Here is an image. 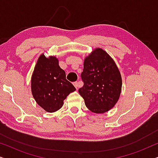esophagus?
<instances>
[{
  "label": "esophagus",
  "mask_w": 158,
  "mask_h": 158,
  "mask_svg": "<svg viewBox=\"0 0 158 158\" xmlns=\"http://www.w3.org/2000/svg\"><path fill=\"white\" fill-rule=\"evenodd\" d=\"M73 84H74V86L75 87V88H76V89H77V88H78L79 87H80V83L79 82H75V83H73Z\"/></svg>",
  "instance_id": "esophagus-1"
}]
</instances>
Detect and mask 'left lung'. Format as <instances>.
Here are the masks:
<instances>
[{
  "label": "left lung",
  "mask_w": 158,
  "mask_h": 158,
  "mask_svg": "<svg viewBox=\"0 0 158 158\" xmlns=\"http://www.w3.org/2000/svg\"><path fill=\"white\" fill-rule=\"evenodd\" d=\"M81 79L84 84L78 92L90 111L103 114L114 106L122 81L115 62L107 52L96 48L85 57Z\"/></svg>",
  "instance_id": "1"
}]
</instances>
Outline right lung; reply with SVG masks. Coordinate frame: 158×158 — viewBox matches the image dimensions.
I'll return each instance as SVG.
<instances>
[{
	"instance_id": "1",
	"label": "right lung",
	"mask_w": 158,
	"mask_h": 158,
	"mask_svg": "<svg viewBox=\"0 0 158 158\" xmlns=\"http://www.w3.org/2000/svg\"><path fill=\"white\" fill-rule=\"evenodd\" d=\"M31 93L36 102L47 112L59 110L75 88L66 79L56 57L40 55L31 76Z\"/></svg>"
}]
</instances>
